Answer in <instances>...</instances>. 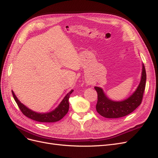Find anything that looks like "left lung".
<instances>
[{"instance_id":"obj_1","label":"left lung","mask_w":158,"mask_h":158,"mask_svg":"<svg viewBox=\"0 0 158 158\" xmlns=\"http://www.w3.org/2000/svg\"><path fill=\"white\" fill-rule=\"evenodd\" d=\"M142 70L140 82L135 92L130 97L123 101L116 102L110 99L104 94L102 88L94 87L98 93L96 110L100 115L109 118H120L130 114L140 106L144 92L146 81V73L144 64H142Z\"/></svg>"}]
</instances>
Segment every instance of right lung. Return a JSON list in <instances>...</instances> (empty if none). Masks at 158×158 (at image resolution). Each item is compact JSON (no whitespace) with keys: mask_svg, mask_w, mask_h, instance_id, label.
Listing matches in <instances>:
<instances>
[{"mask_svg":"<svg viewBox=\"0 0 158 158\" xmlns=\"http://www.w3.org/2000/svg\"><path fill=\"white\" fill-rule=\"evenodd\" d=\"M73 89H72L67 94L65 95L64 99L55 109L49 113H37L32 111L31 109L27 108L26 106L22 103L19 100L14 92L12 90V93L14 100H15L18 106L21 110L22 113L27 117L30 118L32 120H34L38 122L41 123H54L60 121L63 118L66 114L68 113L69 109V99L70 95L73 93Z\"/></svg>","mask_w":158,"mask_h":158,"instance_id":"obj_1","label":"right lung"}]
</instances>
